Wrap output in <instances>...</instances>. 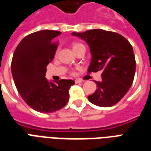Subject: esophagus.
I'll list each match as a JSON object with an SVG mask.
<instances>
[{
	"instance_id": "obj_1",
	"label": "esophagus",
	"mask_w": 151,
	"mask_h": 151,
	"mask_svg": "<svg viewBox=\"0 0 151 151\" xmlns=\"http://www.w3.org/2000/svg\"><path fill=\"white\" fill-rule=\"evenodd\" d=\"M82 80H80V79H76L75 83H82Z\"/></svg>"
}]
</instances>
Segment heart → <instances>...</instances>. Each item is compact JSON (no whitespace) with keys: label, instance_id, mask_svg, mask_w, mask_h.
Masks as SVG:
<instances>
[{"label":"heart","instance_id":"1","mask_svg":"<svg viewBox=\"0 0 151 151\" xmlns=\"http://www.w3.org/2000/svg\"><path fill=\"white\" fill-rule=\"evenodd\" d=\"M82 46H84V45H83V44H82V43H74L72 44V48H73V50L74 51V50L78 49V47H82Z\"/></svg>","mask_w":151,"mask_h":151}]
</instances>
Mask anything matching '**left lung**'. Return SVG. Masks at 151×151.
I'll return each mask as SVG.
<instances>
[{"mask_svg": "<svg viewBox=\"0 0 151 151\" xmlns=\"http://www.w3.org/2000/svg\"><path fill=\"white\" fill-rule=\"evenodd\" d=\"M72 35L84 40L90 47L88 73L102 71V80L95 82L97 89L89 95L88 100L102 108L117 104L126 95L134 78L136 61L132 45L120 34L101 29L73 32Z\"/></svg>", "mask_w": 151, "mask_h": 151, "instance_id": "obj_1", "label": "left lung"}]
</instances>
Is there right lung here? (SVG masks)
I'll return each mask as SVG.
<instances>
[{
  "label": "right lung",
  "instance_id": "add662e5",
  "mask_svg": "<svg viewBox=\"0 0 151 151\" xmlns=\"http://www.w3.org/2000/svg\"><path fill=\"white\" fill-rule=\"evenodd\" d=\"M61 32L43 30L29 35L18 44L13 56L11 72L16 88L31 108L50 113L64 108L69 90L75 82L61 79L48 81L47 65L54 58L57 45L54 40Z\"/></svg>",
  "mask_w": 151,
  "mask_h": 151
}]
</instances>
